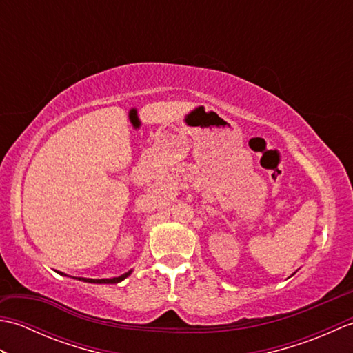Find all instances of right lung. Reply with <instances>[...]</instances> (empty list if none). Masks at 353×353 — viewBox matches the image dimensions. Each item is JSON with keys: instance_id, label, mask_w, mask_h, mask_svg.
Masks as SVG:
<instances>
[{"instance_id": "right-lung-1", "label": "right lung", "mask_w": 353, "mask_h": 353, "mask_svg": "<svg viewBox=\"0 0 353 353\" xmlns=\"http://www.w3.org/2000/svg\"><path fill=\"white\" fill-rule=\"evenodd\" d=\"M132 273V270L130 272H127V273H124V274H121V276H118V277H112V279H88V277H74V279H79V281H83V282H89V283H118V282H121V281H124L127 276H129ZM61 274H63V273H61ZM66 276V274H65Z\"/></svg>"}]
</instances>
